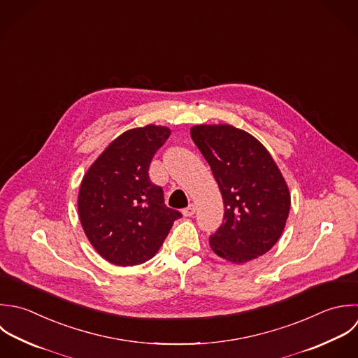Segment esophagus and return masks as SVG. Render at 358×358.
<instances>
[{"instance_id": "obj_1", "label": "esophagus", "mask_w": 358, "mask_h": 358, "mask_svg": "<svg viewBox=\"0 0 358 358\" xmlns=\"http://www.w3.org/2000/svg\"><path fill=\"white\" fill-rule=\"evenodd\" d=\"M195 213V206L194 205H189V206H187L185 209H182V215L185 216V217H189V216H192Z\"/></svg>"}]
</instances>
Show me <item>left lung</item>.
I'll use <instances>...</instances> for the list:
<instances>
[{
    "label": "left lung",
    "instance_id": "1",
    "mask_svg": "<svg viewBox=\"0 0 358 358\" xmlns=\"http://www.w3.org/2000/svg\"><path fill=\"white\" fill-rule=\"evenodd\" d=\"M191 138L209 163L223 196L224 219L212 251L236 265L266 254L282 237L290 191L268 149L230 124H201Z\"/></svg>",
    "mask_w": 358,
    "mask_h": 358
}]
</instances>
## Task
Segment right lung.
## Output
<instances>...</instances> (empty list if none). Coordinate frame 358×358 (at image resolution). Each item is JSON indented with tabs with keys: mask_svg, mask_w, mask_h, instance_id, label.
Masks as SVG:
<instances>
[{
	"mask_svg": "<svg viewBox=\"0 0 358 358\" xmlns=\"http://www.w3.org/2000/svg\"><path fill=\"white\" fill-rule=\"evenodd\" d=\"M170 134V128L155 124L122 132L82 178V229L96 252L113 265L134 266L152 259L181 217L164 205L162 187L149 178L152 157Z\"/></svg>",
	"mask_w": 358,
	"mask_h": 358,
	"instance_id": "1",
	"label": "right lung"
}]
</instances>
